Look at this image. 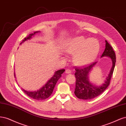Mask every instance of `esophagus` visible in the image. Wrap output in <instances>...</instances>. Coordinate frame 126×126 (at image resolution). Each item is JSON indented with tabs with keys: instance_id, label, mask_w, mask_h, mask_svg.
I'll use <instances>...</instances> for the list:
<instances>
[{
	"instance_id": "esophagus-1",
	"label": "esophagus",
	"mask_w": 126,
	"mask_h": 126,
	"mask_svg": "<svg viewBox=\"0 0 126 126\" xmlns=\"http://www.w3.org/2000/svg\"><path fill=\"white\" fill-rule=\"evenodd\" d=\"M65 73L66 74H70L71 73V70H69V69H68V70H66V71H65Z\"/></svg>"
}]
</instances>
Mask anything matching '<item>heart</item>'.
Masks as SVG:
<instances>
[{
  "mask_svg": "<svg viewBox=\"0 0 126 126\" xmlns=\"http://www.w3.org/2000/svg\"><path fill=\"white\" fill-rule=\"evenodd\" d=\"M99 49V43L96 39L77 36L69 40L64 51L68 54L74 55L73 61L76 65L84 66L96 59Z\"/></svg>",
  "mask_w": 126,
  "mask_h": 126,
  "instance_id": "1",
  "label": "heart"
}]
</instances>
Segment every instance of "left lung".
<instances>
[{
	"mask_svg": "<svg viewBox=\"0 0 126 126\" xmlns=\"http://www.w3.org/2000/svg\"><path fill=\"white\" fill-rule=\"evenodd\" d=\"M105 49L101 58L109 57L112 61V67L104 83L100 85H95L89 79V74L93 67L97 63L95 62L82 68H76L75 76L76 78V87L75 95L79 99L87 100L95 98L100 95L109 86L110 79L115 66L116 55L111 46L105 40Z\"/></svg>",
	"mask_w": 126,
	"mask_h": 126,
	"instance_id": "1",
	"label": "left lung"
}]
</instances>
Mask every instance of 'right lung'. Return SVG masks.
Segmentation results:
<instances>
[{"mask_svg":"<svg viewBox=\"0 0 126 126\" xmlns=\"http://www.w3.org/2000/svg\"><path fill=\"white\" fill-rule=\"evenodd\" d=\"M39 32H40V31H36L34 32L33 33L30 34L27 37L25 38V39L23 40L22 42L20 43V44H21L22 43L25 42L28 40H30L32 36H34L36 33H39ZM64 71V69H62V70L55 71L54 72V75H53L52 78L49 80H48L47 82L42 87L39 88L37 91H28L22 88V90L27 95L31 97L32 98L39 100L46 99L52 94L56 83H57L59 79L61 77L62 74L63 73ZM14 75L15 78H16L15 73Z\"/></svg>","mask_w":126,"mask_h":126,"instance_id":"obj_1","label":"right lung"}]
</instances>
